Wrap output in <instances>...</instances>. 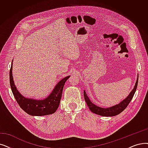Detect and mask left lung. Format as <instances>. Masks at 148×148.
I'll return each mask as SVG.
<instances>
[{
    "mask_svg": "<svg viewBox=\"0 0 148 148\" xmlns=\"http://www.w3.org/2000/svg\"><path fill=\"white\" fill-rule=\"evenodd\" d=\"M138 77H137V80L136 83V85H135L134 89L132 90V91L130 92V94L128 95L127 97L125 100L121 101L119 104L116 105H115L112 107H110V108H100L99 106H97L96 105H95L94 104L92 103L91 101L89 100L85 91H84V92H83V94H84V98H85V101L86 103L88 106L89 108V110L94 114L101 115V116H105V117H112V116H115V115L120 114L122 111H123L125 110L126 107L127 106V105H129L130 101H131L132 99L133 98V96H134L135 92H136L137 85H138Z\"/></svg>",
    "mask_w": 148,
    "mask_h": 148,
    "instance_id": "8db88e82",
    "label": "left lung"
}]
</instances>
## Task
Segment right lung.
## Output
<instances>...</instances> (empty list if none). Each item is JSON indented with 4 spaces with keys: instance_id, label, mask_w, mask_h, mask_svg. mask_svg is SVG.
Returning <instances> with one entry per match:
<instances>
[{
    "instance_id": "add662e5",
    "label": "right lung",
    "mask_w": 148,
    "mask_h": 148,
    "mask_svg": "<svg viewBox=\"0 0 148 148\" xmlns=\"http://www.w3.org/2000/svg\"><path fill=\"white\" fill-rule=\"evenodd\" d=\"M12 63L10 70V86L15 99L22 110L27 114L36 116H41L54 113L59 106L64 85L70 76L66 77L57 83L53 91L45 99L37 100L25 98L18 92L12 78Z\"/></svg>"
}]
</instances>
